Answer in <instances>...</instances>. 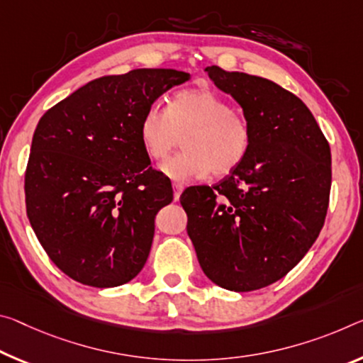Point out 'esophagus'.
Returning a JSON list of instances; mask_svg holds the SVG:
<instances>
[{"instance_id":"34e87169","label":"esophagus","mask_w":363,"mask_h":363,"mask_svg":"<svg viewBox=\"0 0 363 363\" xmlns=\"http://www.w3.org/2000/svg\"><path fill=\"white\" fill-rule=\"evenodd\" d=\"M172 191H174V200H179L181 194L184 191V186H182V184L174 182V184H172Z\"/></svg>"}]
</instances>
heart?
<instances>
[{
	"label": "heart",
	"instance_id": "1",
	"mask_svg": "<svg viewBox=\"0 0 363 363\" xmlns=\"http://www.w3.org/2000/svg\"><path fill=\"white\" fill-rule=\"evenodd\" d=\"M140 142L148 157L163 160L184 139V152L160 171L171 181L189 182L231 174L245 160L252 132L247 121L210 89L176 94L168 106H150L140 121Z\"/></svg>",
	"mask_w": 363,
	"mask_h": 363
}]
</instances>
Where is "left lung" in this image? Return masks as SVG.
Instances as JSON below:
<instances>
[{"label":"left lung","mask_w":363,"mask_h":363,"mask_svg":"<svg viewBox=\"0 0 363 363\" xmlns=\"http://www.w3.org/2000/svg\"><path fill=\"white\" fill-rule=\"evenodd\" d=\"M205 71L242 108L252 140L245 160L220 184L182 192L187 234L216 286L262 289L289 273L323 228L330 145L306 103L278 84L218 66Z\"/></svg>","instance_id":"8db88e82"}]
</instances>
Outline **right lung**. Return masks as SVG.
<instances>
[{
	"label": "right lung",
	"instance_id": "right-lung-1",
	"mask_svg": "<svg viewBox=\"0 0 363 363\" xmlns=\"http://www.w3.org/2000/svg\"><path fill=\"white\" fill-rule=\"evenodd\" d=\"M189 79L176 69L100 77L38 121L26 171L27 216L51 262L77 283L116 287L145 264L155 216L172 202V189L150 168L140 121Z\"/></svg>",
	"mask_w": 363,
	"mask_h": 363
}]
</instances>
